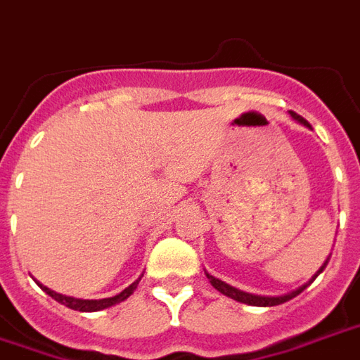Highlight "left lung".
I'll return each instance as SVG.
<instances>
[{
    "mask_svg": "<svg viewBox=\"0 0 360 360\" xmlns=\"http://www.w3.org/2000/svg\"><path fill=\"white\" fill-rule=\"evenodd\" d=\"M290 116H292V118H294V120H297V122H300V124H303V126L311 127L307 124V120H303L302 116H300V114L290 112ZM328 259H330V257H328ZM328 259H326V262H324V265H322V267L319 269V271H316L315 275H313V278H311V281H309V282H305L303 286H300V288H295L294 292H290V294L275 295V297H271V295L248 294V292H242V290L234 288V286H231V284H227V282L219 281V278H215V276L207 275V273H206V276H207V278H210V282H212V286H214V288L217 290V292H221V294H223V295H227V297H233L234 302L246 303V305H255V307H273V305H281V303H284V302H290L292 297H295V295H297V294H302L303 290L307 288L309 284L315 281L316 276L321 275L322 271H324V267H326V263H328Z\"/></svg>",
    "mask_w": 360,
    "mask_h": 360,
    "instance_id": "8db88e82",
    "label": "left lung"
}]
</instances>
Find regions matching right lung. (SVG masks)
<instances>
[{"instance_id":"add662e5","label":"right lung","mask_w":360,"mask_h":360,"mask_svg":"<svg viewBox=\"0 0 360 360\" xmlns=\"http://www.w3.org/2000/svg\"><path fill=\"white\" fill-rule=\"evenodd\" d=\"M139 281L141 278H137V281L133 282V284H129L126 290H122L118 295H114V297H105V300H78V297H70V295L57 294V292H53V290H49L47 286H44V284H39V282H38V286L44 290L45 294L51 295L55 302L63 303V305H66V307L74 309V311H82V313H95V311H103V309L112 307V305H116V303L127 300V297L135 292Z\"/></svg>"}]
</instances>
